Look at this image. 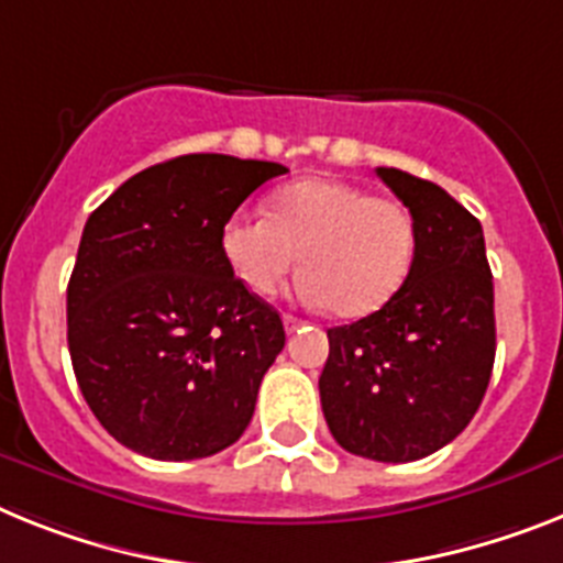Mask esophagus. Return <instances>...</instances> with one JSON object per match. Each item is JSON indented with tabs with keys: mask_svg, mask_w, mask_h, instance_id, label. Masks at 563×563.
Masks as SVG:
<instances>
[{
	"mask_svg": "<svg viewBox=\"0 0 563 563\" xmlns=\"http://www.w3.org/2000/svg\"><path fill=\"white\" fill-rule=\"evenodd\" d=\"M283 323H286V332H297V329H300V325H303V320H297V318H291V314H283Z\"/></svg>",
	"mask_w": 563,
	"mask_h": 563,
	"instance_id": "34e87169",
	"label": "esophagus"
}]
</instances>
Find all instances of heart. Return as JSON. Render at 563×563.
Instances as JSON below:
<instances>
[{
	"mask_svg": "<svg viewBox=\"0 0 563 563\" xmlns=\"http://www.w3.org/2000/svg\"><path fill=\"white\" fill-rule=\"evenodd\" d=\"M415 243L406 206L338 177L295 179L272 194L268 214L234 211L220 229L225 266L245 291L272 295L300 252L297 297L338 318L384 309L409 277Z\"/></svg>",
	"mask_w": 563,
	"mask_h": 563,
	"instance_id": "obj_1",
	"label": "heart"
}]
</instances>
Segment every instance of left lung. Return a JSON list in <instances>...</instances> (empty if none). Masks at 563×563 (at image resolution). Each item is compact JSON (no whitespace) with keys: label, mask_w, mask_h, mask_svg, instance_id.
Wrapping results in <instances>:
<instances>
[{"label":"left lung","mask_w":563,"mask_h":563,"mask_svg":"<svg viewBox=\"0 0 563 563\" xmlns=\"http://www.w3.org/2000/svg\"><path fill=\"white\" fill-rule=\"evenodd\" d=\"M415 220L400 291L357 323L329 329L320 404L352 455L409 464L455 441L489 386L495 295L484 229L429 179L377 168Z\"/></svg>","instance_id":"obj_1"}]
</instances>
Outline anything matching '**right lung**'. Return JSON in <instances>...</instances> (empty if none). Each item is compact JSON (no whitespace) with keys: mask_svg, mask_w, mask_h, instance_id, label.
Here are the masks:
<instances>
[{"mask_svg":"<svg viewBox=\"0 0 563 563\" xmlns=\"http://www.w3.org/2000/svg\"><path fill=\"white\" fill-rule=\"evenodd\" d=\"M289 168L186 154L125 179L85 223L68 349L97 420L157 461L223 452L245 432L286 332L225 266L220 229Z\"/></svg>","mask_w":563,"mask_h":563,"instance_id":"right-lung-1","label":"right lung"}]
</instances>
